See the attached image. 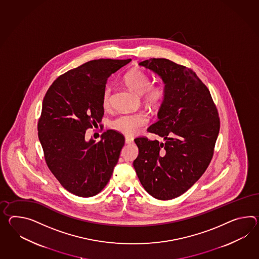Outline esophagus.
<instances>
[{
    "label": "esophagus",
    "mask_w": 259,
    "mask_h": 259,
    "mask_svg": "<svg viewBox=\"0 0 259 259\" xmlns=\"http://www.w3.org/2000/svg\"><path fill=\"white\" fill-rule=\"evenodd\" d=\"M133 141H134V140H133V139H131V138H128V137L125 138V143H126V144H131V143H133Z\"/></svg>",
    "instance_id": "34e87169"
}]
</instances>
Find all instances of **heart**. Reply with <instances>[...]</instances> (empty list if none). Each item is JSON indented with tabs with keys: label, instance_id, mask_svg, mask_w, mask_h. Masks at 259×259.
Returning a JSON list of instances; mask_svg holds the SVG:
<instances>
[{
	"label": "heart",
	"instance_id": "obj_1",
	"mask_svg": "<svg viewBox=\"0 0 259 259\" xmlns=\"http://www.w3.org/2000/svg\"><path fill=\"white\" fill-rule=\"evenodd\" d=\"M124 82L133 93L138 95H143V100L146 105L150 107H156L163 99V90L158 86H151V78L141 70L129 71L124 76ZM110 88H106L103 94L102 103L104 107H108L110 104ZM148 121L149 118L146 114H130L121 115L111 121L110 125L114 130L128 137H132L137 135L142 127L145 126Z\"/></svg>",
	"mask_w": 259,
	"mask_h": 259
}]
</instances>
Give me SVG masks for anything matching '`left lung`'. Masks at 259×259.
<instances>
[{
	"mask_svg": "<svg viewBox=\"0 0 259 259\" xmlns=\"http://www.w3.org/2000/svg\"><path fill=\"white\" fill-rule=\"evenodd\" d=\"M139 65L164 84L158 120L148 129L164 141L135 139L139 153L133 164L144 189L168 200L185 193L207 169L220 120L208 89L192 70L167 59L153 58Z\"/></svg>",
	"mask_w": 259,
	"mask_h": 259,
	"instance_id": "obj_1",
	"label": "left lung"
}]
</instances>
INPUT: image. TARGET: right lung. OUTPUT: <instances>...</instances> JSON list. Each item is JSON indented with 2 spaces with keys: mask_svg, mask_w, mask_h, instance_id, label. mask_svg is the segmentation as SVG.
<instances>
[{
  "mask_svg": "<svg viewBox=\"0 0 259 259\" xmlns=\"http://www.w3.org/2000/svg\"><path fill=\"white\" fill-rule=\"evenodd\" d=\"M131 62L90 61L59 76L45 95L38 138L49 168L63 187L81 197L100 193L111 178L124 145L115 130L99 142L85 139L88 128L101 122L107 78Z\"/></svg>",
  "mask_w": 259,
  "mask_h": 259,
  "instance_id": "obj_1",
  "label": "right lung"
}]
</instances>
